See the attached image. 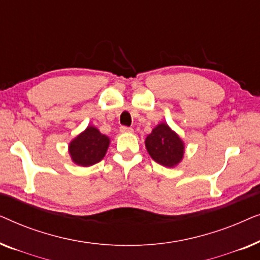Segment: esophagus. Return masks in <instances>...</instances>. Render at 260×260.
I'll return each mask as SVG.
<instances>
[{"label":"esophagus","mask_w":260,"mask_h":260,"mask_svg":"<svg viewBox=\"0 0 260 260\" xmlns=\"http://www.w3.org/2000/svg\"><path fill=\"white\" fill-rule=\"evenodd\" d=\"M119 131H120V133H122V134H131L134 130L131 129V127H127V126H120Z\"/></svg>","instance_id":"obj_1"}]
</instances>
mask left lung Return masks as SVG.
I'll use <instances>...</instances> for the list:
<instances>
[{
    "instance_id": "obj_1",
    "label": "left lung",
    "mask_w": 260,
    "mask_h": 260,
    "mask_svg": "<svg viewBox=\"0 0 260 260\" xmlns=\"http://www.w3.org/2000/svg\"><path fill=\"white\" fill-rule=\"evenodd\" d=\"M150 157L167 168H175L182 162L184 142L168 124L162 122L152 129L144 141Z\"/></svg>"
}]
</instances>
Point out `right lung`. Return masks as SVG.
Segmentation results:
<instances>
[{
  "mask_svg": "<svg viewBox=\"0 0 260 260\" xmlns=\"http://www.w3.org/2000/svg\"><path fill=\"white\" fill-rule=\"evenodd\" d=\"M109 145V136L103 135L95 126L88 125L70 142L69 154L74 165L91 167L104 158Z\"/></svg>",
  "mask_w": 260,
  "mask_h": 260,
  "instance_id": "1",
  "label": "right lung"
}]
</instances>
